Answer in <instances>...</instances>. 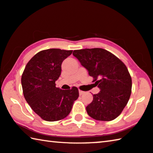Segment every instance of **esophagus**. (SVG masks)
Returning a JSON list of instances; mask_svg holds the SVG:
<instances>
[{"label":"esophagus","mask_w":153,"mask_h":153,"mask_svg":"<svg viewBox=\"0 0 153 153\" xmlns=\"http://www.w3.org/2000/svg\"><path fill=\"white\" fill-rule=\"evenodd\" d=\"M85 93V92L84 91H82V90H79V95H82V94H84Z\"/></svg>","instance_id":"34e87169"}]
</instances>
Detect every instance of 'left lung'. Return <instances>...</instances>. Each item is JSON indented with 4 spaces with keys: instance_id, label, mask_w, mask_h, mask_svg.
Listing matches in <instances>:
<instances>
[{
    "instance_id": "8db88e82",
    "label": "left lung",
    "mask_w": 153,
    "mask_h": 153,
    "mask_svg": "<svg viewBox=\"0 0 153 153\" xmlns=\"http://www.w3.org/2000/svg\"><path fill=\"white\" fill-rule=\"evenodd\" d=\"M73 55L100 89L86 107L88 114L98 121L115 120L125 108L131 92V77L126 65L103 48L75 50Z\"/></svg>"
}]
</instances>
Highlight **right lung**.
Returning a JSON list of instances; mask_svg holds the SVG:
<instances>
[{
    "label": "right lung",
    "instance_id": "1",
    "mask_svg": "<svg viewBox=\"0 0 153 153\" xmlns=\"http://www.w3.org/2000/svg\"><path fill=\"white\" fill-rule=\"evenodd\" d=\"M73 51L43 50L28 61L22 76L25 99L42 120L55 121L65 118L79 97L77 88L61 90L55 81L61 73V64Z\"/></svg>",
    "mask_w": 153,
    "mask_h": 153
}]
</instances>
